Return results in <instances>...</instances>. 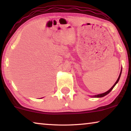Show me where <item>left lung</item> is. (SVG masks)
<instances>
[{
	"mask_svg": "<svg viewBox=\"0 0 131 131\" xmlns=\"http://www.w3.org/2000/svg\"><path fill=\"white\" fill-rule=\"evenodd\" d=\"M122 69H121V73H120V74H119V78H118V79H117V80H116V82H115V83L113 85V86L111 88L109 89L108 91H107V92H104V93H103V94H98V95H93V96H91V97H94V98H101V97H103V96H105V95H107V94H109V93H110L111 91H112V90L113 89V88L115 86V85H116V84H117V83H118V82H119V79H120V78H121V73H122Z\"/></svg>",
	"mask_w": 131,
	"mask_h": 131,
	"instance_id": "1",
	"label": "left lung"
}]
</instances>
